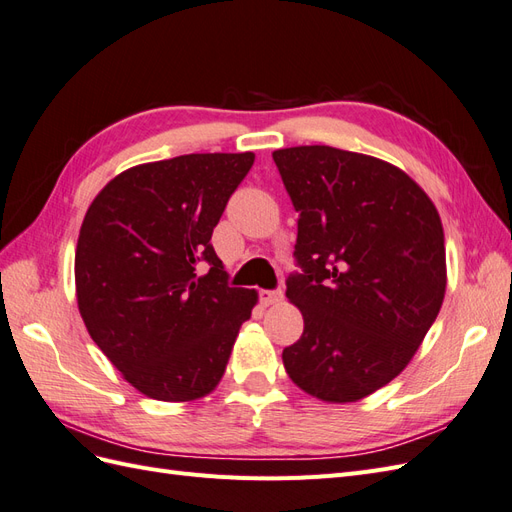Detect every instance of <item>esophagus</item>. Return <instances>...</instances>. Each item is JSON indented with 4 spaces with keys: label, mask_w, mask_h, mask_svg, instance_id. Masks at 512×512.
<instances>
[{
    "label": "esophagus",
    "mask_w": 512,
    "mask_h": 512,
    "mask_svg": "<svg viewBox=\"0 0 512 512\" xmlns=\"http://www.w3.org/2000/svg\"><path fill=\"white\" fill-rule=\"evenodd\" d=\"M258 297H260L262 305H275V303H280V301L284 299V292H282L280 288H275V290H260Z\"/></svg>",
    "instance_id": "obj_1"
}]
</instances>
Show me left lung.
Returning <instances> with one entry per match:
<instances>
[{
  "instance_id": "left-lung-1",
  "label": "left lung",
  "mask_w": 512,
  "mask_h": 512,
  "mask_svg": "<svg viewBox=\"0 0 512 512\" xmlns=\"http://www.w3.org/2000/svg\"><path fill=\"white\" fill-rule=\"evenodd\" d=\"M297 220L286 297L303 335L284 348L294 384L356 401L401 374L446 290L440 215L393 164L327 145L273 151Z\"/></svg>"
}]
</instances>
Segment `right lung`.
<instances>
[{
  "label": "right lung",
  "mask_w": 512,
  "mask_h": 512,
  "mask_svg": "<svg viewBox=\"0 0 512 512\" xmlns=\"http://www.w3.org/2000/svg\"><path fill=\"white\" fill-rule=\"evenodd\" d=\"M252 164L250 151L141 164L87 209L74 258L81 316L108 361L147 397L190 401L213 391L252 316L256 292L228 284L211 245Z\"/></svg>",
  "instance_id": "1"
}]
</instances>
